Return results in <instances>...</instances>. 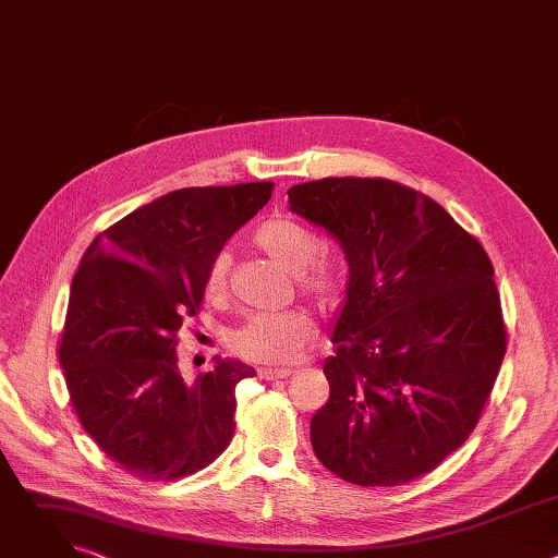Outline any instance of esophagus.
Wrapping results in <instances>:
<instances>
[{"mask_svg":"<svg viewBox=\"0 0 558 558\" xmlns=\"http://www.w3.org/2000/svg\"><path fill=\"white\" fill-rule=\"evenodd\" d=\"M291 373H293L291 368H260V371H258V375H260L263 379H267V381L284 379V377H289Z\"/></svg>","mask_w":558,"mask_h":558,"instance_id":"1","label":"esophagus"}]
</instances>
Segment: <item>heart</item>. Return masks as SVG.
<instances>
[{
	"mask_svg": "<svg viewBox=\"0 0 558 558\" xmlns=\"http://www.w3.org/2000/svg\"><path fill=\"white\" fill-rule=\"evenodd\" d=\"M256 247L274 263L295 276L302 291L320 302H333L340 293V278L327 260H317L320 238L306 225L276 216L254 231ZM229 256L218 254L205 278L207 295L216 298L227 287ZM313 338V325L302 311L256 313L227 336V347L238 357L256 364H287L298 357Z\"/></svg>",
	"mask_w": 558,
	"mask_h": 558,
	"instance_id": "obj_1",
	"label": "heart"
}]
</instances>
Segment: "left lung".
Segmentation results:
<instances>
[{"mask_svg":"<svg viewBox=\"0 0 558 558\" xmlns=\"http://www.w3.org/2000/svg\"><path fill=\"white\" fill-rule=\"evenodd\" d=\"M287 194L349 265L313 452L355 486L409 484L468 439L495 386L506 329L493 263L439 203L400 183L344 177Z\"/></svg>","mask_w":558,"mask_h":558,"instance_id":"8db88e82","label":"left lung"}]
</instances>
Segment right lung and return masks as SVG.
Segmentation results:
<instances>
[{
	"label": "right lung",
	"mask_w": 558,
	"mask_h": 558,
	"mask_svg": "<svg viewBox=\"0 0 558 558\" xmlns=\"http://www.w3.org/2000/svg\"><path fill=\"white\" fill-rule=\"evenodd\" d=\"M271 190H174L99 233L78 263L59 344L70 402L97 446L138 480L194 474L233 437L235 384L256 371L214 357L187 384L177 333L203 302L211 260Z\"/></svg>",
	"instance_id": "1"
}]
</instances>
